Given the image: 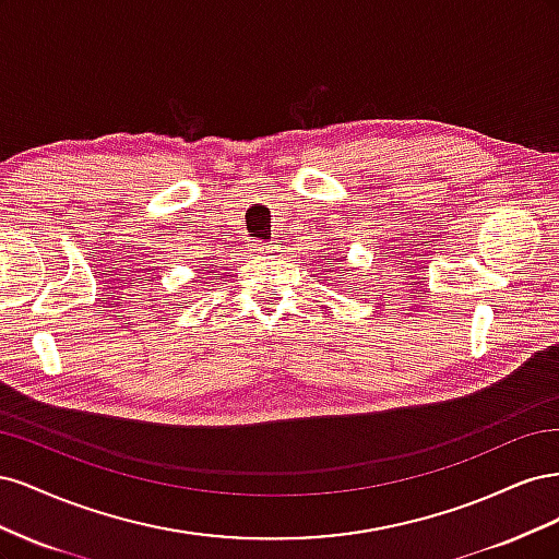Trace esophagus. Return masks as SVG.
Here are the masks:
<instances>
[{
    "instance_id": "obj_1",
    "label": "esophagus",
    "mask_w": 559,
    "mask_h": 559,
    "mask_svg": "<svg viewBox=\"0 0 559 559\" xmlns=\"http://www.w3.org/2000/svg\"><path fill=\"white\" fill-rule=\"evenodd\" d=\"M249 251L253 253V257H259V253H270V251H275V247L263 245V242H251V245H249Z\"/></svg>"
}]
</instances>
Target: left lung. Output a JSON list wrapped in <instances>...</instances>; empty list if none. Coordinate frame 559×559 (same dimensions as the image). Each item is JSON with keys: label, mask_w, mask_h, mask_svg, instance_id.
Listing matches in <instances>:
<instances>
[{"label": "left lung", "mask_w": 559, "mask_h": 559, "mask_svg": "<svg viewBox=\"0 0 559 559\" xmlns=\"http://www.w3.org/2000/svg\"><path fill=\"white\" fill-rule=\"evenodd\" d=\"M333 261H335V259H333Z\"/></svg>", "instance_id": "8db88e82"}]
</instances>
